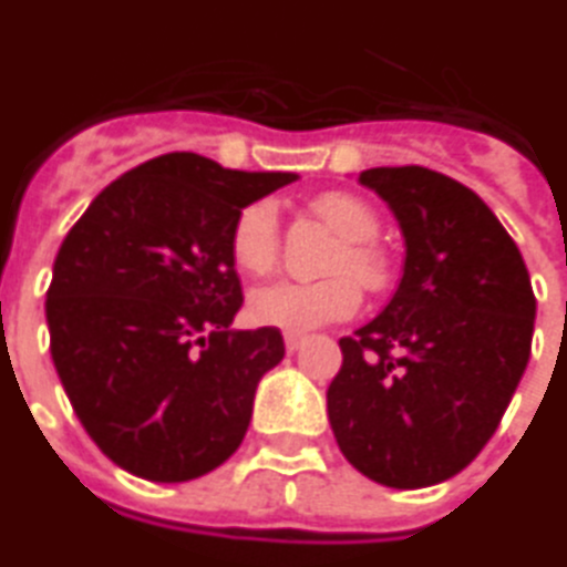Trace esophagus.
<instances>
[{"label": "esophagus", "instance_id": "34e87169", "mask_svg": "<svg viewBox=\"0 0 567 567\" xmlns=\"http://www.w3.org/2000/svg\"><path fill=\"white\" fill-rule=\"evenodd\" d=\"M306 344V336H297V332H285V348L288 353H297Z\"/></svg>", "mask_w": 567, "mask_h": 567}]
</instances>
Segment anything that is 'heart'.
Listing matches in <instances>:
<instances>
[{
    "mask_svg": "<svg viewBox=\"0 0 567 567\" xmlns=\"http://www.w3.org/2000/svg\"><path fill=\"white\" fill-rule=\"evenodd\" d=\"M312 210L344 237L332 261L339 276L323 282H270L249 297V315L261 327L285 332L318 330L330 321H344L360 309V281L365 288L386 282V258L371 244L380 231L378 214L353 193H321ZM231 261L244 274H267L279 258V214L274 202H252L237 214L228 237Z\"/></svg>",
    "mask_w": 567,
    "mask_h": 567,
    "instance_id": "obj_1",
    "label": "heart"
}]
</instances>
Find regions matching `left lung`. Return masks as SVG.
<instances>
[{
	"label": "left lung",
	"instance_id": "obj_1",
	"mask_svg": "<svg viewBox=\"0 0 567 567\" xmlns=\"http://www.w3.org/2000/svg\"><path fill=\"white\" fill-rule=\"evenodd\" d=\"M408 246L386 309L339 341L327 413L341 455L399 491L446 482L494 437L533 351L535 293L494 210L422 166L365 168Z\"/></svg>",
	"mask_w": 567,
	"mask_h": 567
}]
</instances>
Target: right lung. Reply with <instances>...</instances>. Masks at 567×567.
I'll return each instance as SVG.
<instances>
[{
	"label": "right lung",
	"mask_w": 567,
	"mask_h": 567,
	"mask_svg": "<svg viewBox=\"0 0 567 567\" xmlns=\"http://www.w3.org/2000/svg\"><path fill=\"white\" fill-rule=\"evenodd\" d=\"M297 181L189 151L112 181L68 231L47 291L50 353L89 437L148 482H189L244 443L282 332L228 330L244 306L237 214Z\"/></svg>",
	"instance_id": "add662e5"
}]
</instances>
